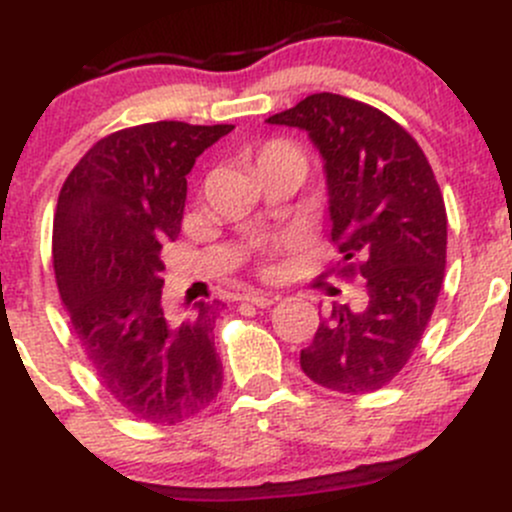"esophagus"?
Here are the masks:
<instances>
[{
  "label": "esophagus",
  "mask_w": 512,
  "mask_h": 512,
  "mask_svg": "<svg viewBox=\"0 0 512 512\" xmlns=\"http://www.w3.org/2000/svg\"><path fill=\"white\" fill-rule=\"evenodd\" d=\"M242 301H247V304H255L257 309H267V306H272L274 301H279V294L247 292V294H242Z\"/></svg>",
  "instance_id": "obj_1"
}]
</instances>
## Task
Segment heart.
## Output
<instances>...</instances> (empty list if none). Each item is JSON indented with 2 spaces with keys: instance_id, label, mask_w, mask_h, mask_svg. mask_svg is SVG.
<instances>
[{
  "instance_id": "1",
  "label": "heart",
  "mask_w": 512,
  "mask_h": 512,
  "mask_svg": "<svg viewBox=\"0 0 512 512\" xmlns=\"http://www.w3.org/2000/svg\"><path fill=\"white\" fill-rule=\"evenodd\" d=\"M282 159H292L301 164V157H299L297 149H292L289 144H282V142H274V144H270V147L262 149L257 164H267V161H282Z\"/></svg>"
}]
</instances>
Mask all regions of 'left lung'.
I'll use <instances>...</instances> for the list:
<instances>
[{
	"mask_svg": "<svg viewBox=\"0 0 512 512\" xmlns=\"http://www.w3.org/2000/svg\"><path fill=\"white\" fill-rule=\"evenodd\" d=\"M270 125L309 134L324 159L331 240L365 299L333 304L301 370L316 385L365 395L390 383L432 319L446 265V208L419 144L365 102L316 93L272 115Z\"/></svg>",
	"mask_w": 512,
	"mask_h": 512,
	"instance_id": "8db88e82",
	"label": "left lung"
}]
</instances>
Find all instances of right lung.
Returning a JSON list of instances; mask_svg holds the SVG:
<instances>
[{
	"label": "right lung",
	"instance_id": "1",
	"mask_svg": "<svg viewBox=\"0 0 512 512\" xmlns=\"http://www.w3.org/2000/svg\"><path fill=\"white\" fill-rule=\"evenodd\" d=\"M233 125L147 122L100 139L68 174L53 218V270L98 380L132 417L176 424L218 397L220 301L174 316L161 247L181 233L186 176Z\"/></svg>",
	"mask_w": 512,
	"mask_h": 512
}]
</instances>
